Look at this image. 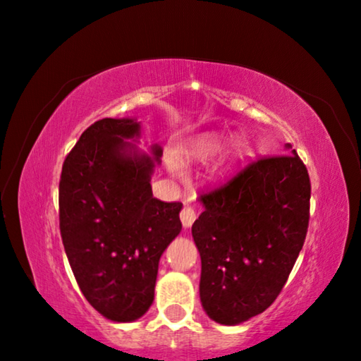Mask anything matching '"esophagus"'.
Here are the masks:
<instances>
[{
    "mask_svg": "<svg viewBox=\"0 0 361 361\" xmlns=\"http://www.w3.org/2000/svg\"><path fill=\"white\" fill-rule=\"evenodd\" d=\"M180 219H181V223H183V226H185V228H191L192 223L195 221V212H194V209H191V207H189V205L183 207V210L180 213Z\"/></svg>",
    "mask_w": 361,
    "mask_h": 361,
    "instance_id": "obj_1",
    "label": "esophagus"
}]
</instances>
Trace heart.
Wrapping results in <instances>:
<instances>
[{
    "label": "heart",
    "mask_w": 361,
    "mask_h": 361,
    "mask_svg": "<svg viewBox=\"0 0 361 361\" xmlns=\"http://www.w3.org/2000/svg\"><path fill=\"white\" fill-rule=\"evenodd\" d=\"M218 149L219 146L215 140H202V142H199L197 145L192 146L191 149L186 151V157L194 159V161H207V159H210L213 154H216ZM167 167L173 175L183 176V166L176 157L170 156L167 159Z\"/></svg>",
    "instance_id": "1"
}]
</instances>
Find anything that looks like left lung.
<instances>
[{
  "instance_id": "obj_1",
  "label": "left lung",
  "mask_w": 361,
  "mask_h": 361,
  "mask_svg": "<svg viewBox=\"0 0 361 361\" xmlns=\"http://www.w3.org/2000/svg\"><path fill=\"white\" fill-rule=\"evenodd\" d=\"M261 157L210 192L192 224L200 302L212 320L239 325L271 305L288 280L309 226L310 180L301 159Z\"/></svg>"
}]
</instances>
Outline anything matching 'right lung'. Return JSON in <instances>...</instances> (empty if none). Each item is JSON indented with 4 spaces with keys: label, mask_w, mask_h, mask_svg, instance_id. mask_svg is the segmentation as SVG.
<instances>
[{
    "label": "right lung",
    "mask_w": 361,
    "mask_h": 361,
    "mask_svg": "<svg viewBox=\"0 0 361 361\" xmlns=\"http://www.w3.org/2000/svg\"><path fill=\"white\" fill-rule=\"evenodd\" d=\"M137 119L105 118L82 132L66 156L59 185L60 234L82 295L113 322H133L154 299L159 259L181 231V202L152 197L162 156L126 140Z\"/></svg>",
    "instance_id": "right-lung-1"
}]
</instances>
